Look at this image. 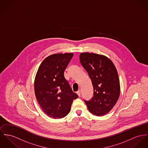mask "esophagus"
<instances>
[{
  "label": "esophagus",
  "mask_w": 148,
  "mask_h": 148,
  "mask_svg": "<svg viewBox=\"0 0 148 148\" xmlns=\"http://www.w3.org/2000/svg\"><path fill=\"white\" fill-rule=\"evenodd\" d=\"M80 92H80V90H79V91H78V92H77V95H78V96H79V97L80 96Z\"/></svg>",
  "instance_id": "obj_1"
}]
</instances>
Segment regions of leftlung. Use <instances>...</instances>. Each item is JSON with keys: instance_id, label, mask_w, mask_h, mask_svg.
Returning a JSON list of instances; mask_svg holds the SVG:
<instances>
[{"instance_id": "1", "label": "left lung", "mask_w": 148, "mask_h": 148, "mask_svg": "<svg viewBox=\"0 0 148 148\" xmlns=\"http://www.w3.org/2000/svg\"><path fill=\"white\" fill-rule=\"evenodd\" d=\"M79 58L93 87V96L89 101L84 100L89 111L96 116L108 113L120 95L119 80L114 64L109 58L93 53H81Z\"/></svg>"}]
</instances>
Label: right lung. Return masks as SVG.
<instances>
[{"label": "right lung", "mask_w": 148, "mask_h": 148, "mask_svg": "<svg viewBox=\"0 0 148 148\" xmlns=\"http://www.w3.org/2000/svg\"><path fill=\"white\" fill-rule=\"evenodd\" d=\"M72 53L50 55L42 61L34 81L36 100L48 116L58 119L70 112L73 101L78 97L64 77Z\"/></svg>", "instance_id": "right-lung-1"}]
</instances>
